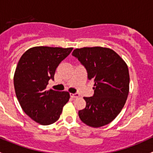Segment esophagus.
Returning <instances> with one entry per match:
<instances>
[{
  "instance_id": "34e87169",
  "label": "esophagus",
  "mask_w": 153,
  "mask_h": 153,
  "mask_svg": "<svg viewBox=\"0 0 153 153\" xmlns=\"http://www.w3.org/2000/svg\"><path fill=\"white\" fill-rule=\"evenodd\" d=\"M70 96H71V98H78V97H79V94L78 93H70Z\"/></svg>"
}]
</instances>
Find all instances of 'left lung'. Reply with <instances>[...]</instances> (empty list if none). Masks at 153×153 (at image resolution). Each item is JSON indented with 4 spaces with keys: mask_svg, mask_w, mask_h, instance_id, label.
<instances>
[{
    "mask_svg": "<svg viewBox=\"0 0 153 153\" xmlns=\"http://www.w3.org/2000/svg\"><path fill=\"white\" fill-rule=\"evenodd\" d=\"M94 81V94L84 97L86 107L78 111L82 122L101 127L113 121L124 107L129 94V75L124 60L112 49L84 47L72 52Z\"/></svg>",
    "mask_w": 153,
    "mask_h": 153,
    "instance_id": "left-lung-1",
    "label": "left lung"
}]
</instances>
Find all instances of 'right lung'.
I'll return each mask as SVG.
<instances>
[{
	"mask_svg": "<svg viewBox=\"0 0 153 153\" xmlns=\"http://www.w3.org/2000/svg\"><path fill=\"white\" fill-rule=\"evenodd\" d=\"M72 48L36 47L31 48L20 58L14 75L15 94L23 110L32 120L42 125L55 123L69 101L68 92L46 87L54 80L60 63Z\"/></svg>",
	"mask_w": 153,
	"mask_h": 153,
	"instance_id": "add662e5",
	"label": "right lung"
}]
</instances>
